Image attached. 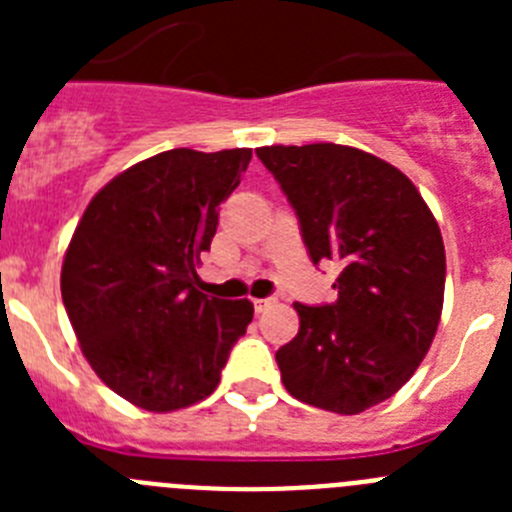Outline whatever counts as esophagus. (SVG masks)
I'll list each match as a JSON object with an SVG mask.
<instances>
[{
    "label": "esophagus",
    "mask_w": 512,
    "mask_h": 512,
    "mask_svg": "<svg viewBox=\"0 0 512 512\" xmlns=\"http://www.w3.org/2000/svg\"><path fill=\"white\" fill-rule=\"evenodd\" d=\"M271 305H274V297H264V300H253V307H256V312H266Z\"/></svg>",
    "instance_id": "obj_1"
}]
</instances>
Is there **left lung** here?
Instances as JSON below:
<instances>
[{
    "label": "left lung",
    "instance_id": "left-lung-1",
    "mask_svg": "<svg viewBox=\"0 0 512 512\" xmlns=\"http://www.w3.org/2000/svg\"><path fill=\"white\" fill-rule=\"evenodd\" d=\"M300 220L312 264H336L338 300L295 302L300 330L277 351L287 392L312 408L364 413L408 382L438 330L446 251L408 176L336 143L256 148Z\"/></svg>",
    "mask_w": 512,
    "mask_h": 512
}]
</instances>
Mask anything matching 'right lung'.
I'll use <instances>...</instances> for the list:
<instances>
[{"instance_id":"right-lung-1","label":"right lung","mask_w":512,"mask_h":512,"mask_svg":"<svg viewBox=\"0 0 512 512\" xmlns=\"http://www.w3.org/2000/svg\"><path fill=\"white\" fill-rule=\"evenodd\" d=\"M251 148H174L130 166L92 197L61 269L79 346L112 392L148 413L212 395L230 348L253 320L248 300L200 289L217 210Z\"/></svg>"}]
</instances>
